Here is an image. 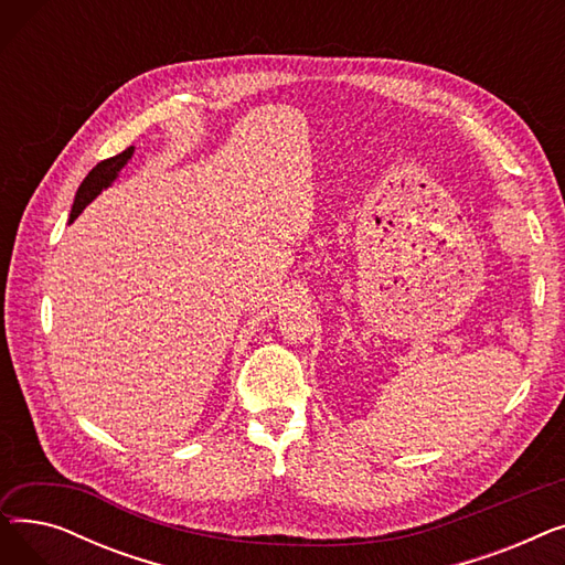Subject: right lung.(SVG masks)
Wrapping results in <instances>:
<instances>
[{"label": "right lung", "mask_w": 565, "mask_h": 565, "mask_svg": "<svg viewBox=\"0 0 565 565\" xmlns=\"http://www.w3.org/2000/svg\"><path fill=\"white\" fill-rule=\"evenodd\" d=\"M132 153H135V146L126 148L124 153H118V156H114V158H107V160L98 162L92 171H88V175L84 178L82 185L77 188V194H75V201H73V211H71V222H73V220L84 211V207H86L88 203H92L103 190H107V188L116 181L118 171H121V169L128 164V160L132 158Z\"/></svg>", "instance_id": "obj_1"}]
</instances>
